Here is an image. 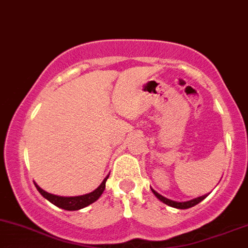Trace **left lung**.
<instances>
[{"mask_svg":"<svg viewBox=\"0 0 248 248\" xmlns=\"http://www.w3.org/2000/svg\"><path fill=\"white\" fill-rule=\"evenodd\" d=\"M153 193L155 194V195L157 196V199L161 200L163 203L168 204V206L170 207H174V208H180V209H187V208H190V207L195 206V204L200 203V202L202 201L203 199H206L207 195H203V196H200V198H196L194 200H190V201H187V202H176V201H171V200L164 198V196L159 195L158 193H156L155 190H153Z\"/></svg>","mask_w":248,"mask_h":248,"instance_id":"1","label":"left lung"}]
</instances>
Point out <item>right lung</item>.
<instances>
[{
	"label": "right lung",
	"mask_w": 248,
	"mask_h": 248,
	"mask_svg": "<svg viewBox=\"0 0 248 248\" xmlns=\"http://www.w3.org/2000/svg\"><path fill=\"white\" fill-rule=\"evenodd\" d=\"M108 178V176H106L105 180L102 182V185L95 189V190H93L92 193L85 194V195H81V196H72V198L53 195V194L47 193V191H45L44 189L40 188L36 183H34V185H35V187L39 190V193L41 194L45 199H47L49 202H52L53 204H55V206L59 207V208H62L66 210H78V209L84 208V207H87L89 204L93 203V202L97 201V200L100 198L103 191L105 190V183Z\"/></svg>",
	"instance_id": "1"
}]
</instances>
